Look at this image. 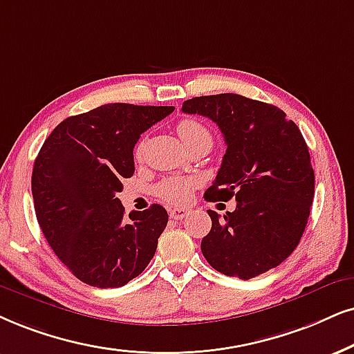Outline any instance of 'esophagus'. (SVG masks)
Segmentation results:
<instances>
[{
  "label": "esophagus",
  "instance_id": "34e87169",
  "mask_svg": "<svg viewBox=\"0 0 354 354\" xmlns=\"http://www.w3.org/2000/svg\"><path fill=\"white\" fill-rule=\"evenodd\" d=\"M169 212V217L174 218V221H181V218H185L186 216H189L191 210L189 209H185V207H171L168 210Z\"/></svg>",
  "mask_w": 354,
  "mask_h": 354
}]
</instances>
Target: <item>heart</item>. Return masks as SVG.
<instances>
[{
	"instance_id": "obj_1",
	"label": "heart",
	"mask_w": 354,
	"mask_h": 354,
	"mask_svg": "<svg viewBox=\"0 0 354 354\" xmlns=\"http://www.w3.org/2000/svg\"><path fill=\"white\" fill-rule=\"evenodd\" d=\"M176 132L185 145L196 144V142H210L212 144V136L210 131L201 120L194 118H183L180 122L176 124ZM145 142L142 140L136 149V156L140 158L144 153ZM196 181L189 180V178H167L156 186V196L162 198L163 201L171 204H183L191 198V192L194 189Z\"/></svg>"
}]
</instances>
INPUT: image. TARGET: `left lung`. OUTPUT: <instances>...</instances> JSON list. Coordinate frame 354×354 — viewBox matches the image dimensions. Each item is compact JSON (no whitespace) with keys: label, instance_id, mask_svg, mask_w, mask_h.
<instances>
[{"label":"left lung","instance_id":"left-lung-1","mask_svg":"<svg viewBox=\"0 0 354 354\" xmlns=\"http://www.w3.org/2000/svg\"><path fill=\"white\" fill-rule=\"evenodd\" d=\"M183 113L214 120L227 145L205 201H236L223 217L207 210L212 229L201 241L204 258L240 279L281 265L301 241L315 191L299 127L279 107L234 93L192 97Z\"/></svg>","mask_w":354,"mask_h":354}]
</instances>
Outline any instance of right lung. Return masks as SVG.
<instances>
[{
    "label": "right lung",
    "mask_w": 354,
    "mask_h": 354,
    "mask_svg": "<svg viewBox=\"0 0 354 354\" xmlns=\"http://www.w3.org/2000/svg\"><path fill=\"white\" fill-rule=\"evenodd\" d=\"M173 106L113 102L66 118L46 138L32 169V198L42 234L84 284L120 288L145 270L168 223L160 204L132 210L118 198L131 178L133 147Z\"/></svg>",
    "instance_id": "add662e5"
}]
</instances>
